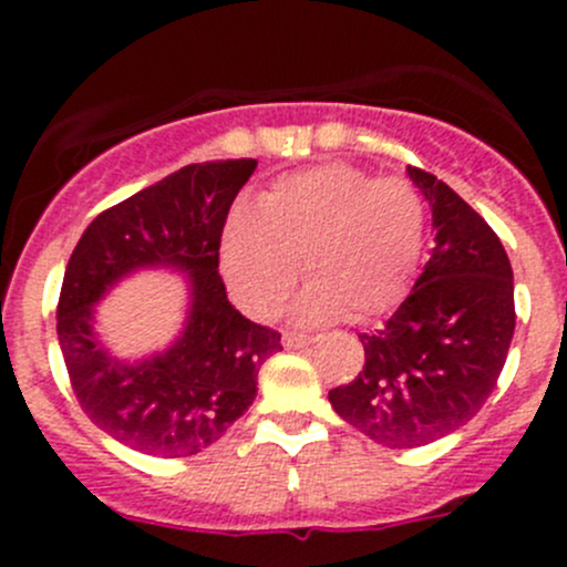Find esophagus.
<instances>
[{
  "label": "esophagus",
  "instance_id": "obj_1",
  "mask_svg": "<svg viewBox=\"0 0 567 567\" xmlns=\"http://www.w3.org/2000/svg\"><path fill=\"white\" fill-rule=\"evenodd\" d=\"M282 342H285V348H305V346H310V342H316V337L299 334V331H285Z\"/></svg>",
  "mask_w": 567,
  "mask_h": 567
}]
</instances>
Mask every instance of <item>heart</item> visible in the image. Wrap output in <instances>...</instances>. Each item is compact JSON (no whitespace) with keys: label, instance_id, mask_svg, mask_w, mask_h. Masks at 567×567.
<instances>
[{"label":"heart","instance_id":"heart-1","mask_svg":"<svg viewBox=\"0 0 567 567\" xmlns=\"http://www.w3.org/2000/svg\"><path fill=\"white\" fill-rule=\"evenodd\" d=\"M425 247V203L409 177H375L353 164L285 175L236 210L221 238V268L238 305L255 318L282 307L296 262L310 282L305 316L351 320L392 310L409 290Z\"/></svg>","mask_w":567,"mask_h":567}]
</instances>
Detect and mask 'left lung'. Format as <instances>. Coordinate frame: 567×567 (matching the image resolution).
Here are the masks:
<instances>
[{
    "instance_id": "left-lung-1",
    "label": "left lung",
    "mask_w": 567,
    "mask_h": 567,
    "mask_svg": "<svg viewBox=\"0 0 567 567\" xmlns=\"http://www.w3.org/2000/svg\"><path fill=\"white\" fill-rule=\"evenodd\" d=\"M433 208L436 247L398 312L359 334L364 368L329 392L337 414L384 447H422L466 425L505 368L516 329L499 236L458 194L409 167Z\"/></svg>"
}]
</instances>
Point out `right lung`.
Here are the masks:
<instances>
[{"mask_svg":"<svg viewBox=\"0 0 567 567\" xmlns=\"http://www.w3.org/2000/svg\"><path fill=\"white\" fill-rule=\"evenodd\" d=\"M255 167V158L181 167L95 216L68 260L56 337L73 394L125 447L158 458L203 453L249 409L260 364L282 351L279 331L227 301L219 274L227 214ZM151 261L193 274V316L164 358L128 369L97 348L89 320L114 278Z\"/></svg>","mask_w":567,"mask_h":567,"instance_id":"right-lung-1","label":"right lung"}]
</instances>
